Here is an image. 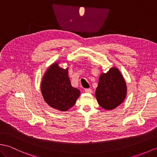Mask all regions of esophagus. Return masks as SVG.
I'll list each match as a JSON object with an SVG mask.
<instances>
[{"instance_id": "esophagus-1", "label": "esophagus", "mask_w": 157, "mask_h": 157, "mask_svg": "<svg viewBox=\"0 0 157 157\" xmlns=\"http://www.w3.org/2000/svg\"><path fill=\"white\" fill-rule=\"evenodd\" d=\"M85 92L86 93H89V94H91V93L92 92V90L90 89V88H86V89H85Z\"/></svg>"}]
</instances>
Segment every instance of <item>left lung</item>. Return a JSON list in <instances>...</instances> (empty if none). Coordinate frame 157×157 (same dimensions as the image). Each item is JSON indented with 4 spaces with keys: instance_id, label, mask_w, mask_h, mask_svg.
<instances>
[{
    "instance_id": "left-lung-1",
    "label": "left lung",
    "mask_w": 157,
    "mask_h": 157,
    "mask_svg": "<svg viewBox=\"0 0 157 157\" xmlns=\"http://www.w3.org/2000/svg\"><path fill=\"white\" fill-rule=\"evenodd\" d=\"M127 85L121 73L113 67L99 78L95 96L98 105L105 110H113L124 101Z\"/></svg>"
}]
</instances>
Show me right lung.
Wrapping results in <instances>:
<instances>
[{
    "label": "right lung",
    "mask_w": 157,
    "mask_h": 157,
    "mask_svg": "<svg viewBox=\"0 0 157 157\" xmlns=\"http://www.w3.org/2000/svg\"><path fill=\"white\" fill-rule=\"evenodd\" d=\"M59 63L55 62L48 67L42 78L40 90L44 101L51 107L67 111L75 105L80 91L71 86L68 67H60Z\"/></svg>",
    "instance_id": "right-lung-1"
}]
</instances>
